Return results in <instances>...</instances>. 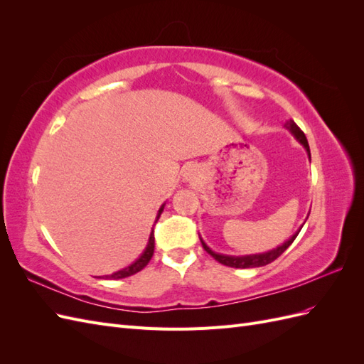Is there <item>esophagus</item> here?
<instances>
[{
    "label": "esophagus",
    "instance_id": "1",
    "mask_svg": "<svg viewBox=\"0 0 364 364\" xmlns=\"http://www.w3.org/2000/svg\"><path fill=\"white\" fill-rule=\"evenodd\" d=\"M196 178V171L193 168H188L185 171V179L186 181H193Z\"/></svg>",
    "mask_w": 364,
    "mask_h": 364
}]
</instances>
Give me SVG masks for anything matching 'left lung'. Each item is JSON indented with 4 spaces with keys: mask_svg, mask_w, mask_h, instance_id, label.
<instances>
[{
    "mask_svg": "<svg viewBox=\"0 0 364 364\" xmlns=\"http://www.w3.org/2000/svg\"><path fill=\"white\" fill-rule=\"evenodd\" d=\"M285 127H287L290 132H291V135L301 142V144L304 146V149L306 150V153H308V158L311 159V155H310V146H308V141H306V136H305V134L304 132L296 126V123L294 121H287V123H285ZM302 229V228H301ZM301 229L297 230L296 234H293V237H290L287 241H285V243L282 245V246H279V247H277V249H273V250H269V252H264V253H255V255H245V257H230V255H222V253H215V252H213L211 249H209L206 245H205V241L200 238V241H202V246H203V249L209 253V255H211L214 259H217L220 264H223V266H228V267H235V269H252V267H262V266H267V264H270L272 261H274L277 259L278 257H281L282 253L287 250V247L293 243L294 241V238L297 237V234L301 232Z\"/></svg>",
    "mask_w": 364,
    "mask_h": 364,
    "instance_id": "8db88e82",
    "label": "left lung"
}]
</instances>
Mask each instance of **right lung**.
<instances>
[{"mask_svg":"<svg viewBox=\"0 0 364 364\" xmlns=\"http://www.w3.org/2000/svg\"><path fill=\"white\" fill-rule=\"evenodd\" d=\"M162 211H164V205L159 208L156 222H158V218L161 217ZM153 252H155V235H153V230H151L150 238H149V243H147V247H146L144 252H142V255H141L135 262H132L129 267H126V269H123V270H118V272H115V273H112V274H107L106 278H107V279H121V278H127V277H132V274L138 273L139 270H142V269H144V267L147 266L149 261H150L151 257H153Z\"/></svg>","mask_w":364,"mask_h":364,"instance_id":"obj_1","label":"right lung"}]
</instances>
